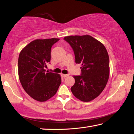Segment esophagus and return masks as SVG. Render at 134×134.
I'll return each instance as SVG.
<instances>
[{
  "instance_id": "obj_1",
  "label": "esophagus",
  "mask_w": 134,
  "mask_h": 134,
  "mask_svg": "<svg viewBox=\"0 0 134 134\" xmlns=\"http://www.w3.org/2000/svg\"><path fill=\"white\" fill-rule=\"evenodd\" d=\"M62 76L63 77H66L67 76H69L68 74H62Z\"/></svg>"
}]
</instances>
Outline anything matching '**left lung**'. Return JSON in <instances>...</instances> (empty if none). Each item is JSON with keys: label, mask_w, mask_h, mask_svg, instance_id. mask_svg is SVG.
<instances>
[{"label": "left lung", "mask_w": 134, "mask_h": 134, "mask_svg": "<svg viewBox=\"0 0 134 134\" xmlns=\"http://www.w3.org/2000/svg\"><path fill=\"white\" fill-rule=\"evenodd\" d=\"M64 39L74 51L75 63L82 64L81 75L73 76V95L82 102H90L102 92L110 74L109 57L104 44L92 36L71 35Z\"/></svg>", "instance_id": "8db88e82"}]
</instances>
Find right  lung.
Segmentation results:
<instances>
[{"instance_id": "obj_1", "label": "right lung", "mask_w": 134, "mask_h": 134, "mask_svg": "<svg viewBox=\"0 0 134 134\" xmlns=\"http://www.w3.org/2000/svg\"><path fill=\"white\" fill-rule=\"evenodd\" d=\"M59 38L37 39L24 48L18 60V77L24 90L32 99L45 102L56 93L62 82L59 74L46 71L52 46Z\"/></svg>"}]
</instances>
